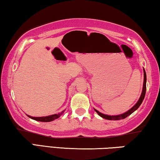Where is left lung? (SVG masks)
I'll use <instances>...</instances> for the list:
<instances>
[{
	"label": "left lung",
	"instance_id": "left-lung-1",
	"mask_svg": "<svg viewBox=\"0 0 160 160\" xmlns=\"http://www.w3.org/2000/svg\"><path fill=\"white\" fill-rule=\"evenodd\" d=\"M146 82H147V75H146V72H145V70L144 69V84H143V89H142V94H141V96H140L139 101H137V103H136L134 106H133L132 108L130 109V110H128V111L125 112L123 114H121V115H117V116H108V115H106V114H103L101 113V112H99L98 111L94 110L96 111V113L98 114L100 116H101L102 118H106V119H108V120H120V119H123L127 117L129 115H131L132 113H133L137 109H138V108L141 106V104L142 103L143 100L144 98V96H145V94H146V90H147V86H146Z\"/></svg>",
	"mask_w": 160,
	"mask_h": 160
}]
</instances>
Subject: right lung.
Returning <instances> with one entry per match:
<instances>
[{
    "mask_svg": "<svg viewBox=\"0 0 160 160\" xmlns=\"http://www.w3.org/2000/svg\"><path fill=\"white\" fill-rule=\"evenodd\" d=\"M64 111H62L61 113H59L57 114H53V115H51V116H44V117H32V116H30L27 115L28 117L34 119V120L36 121H42V122H49V121H54V119H57L59 118L61 116L62 114L64 113Z\"/></svg>",
    "mask_w": 160,
    "mask_h": 160,
    "instance_id": "add662e5",
    "label": "right lung"
}]
</instances>
